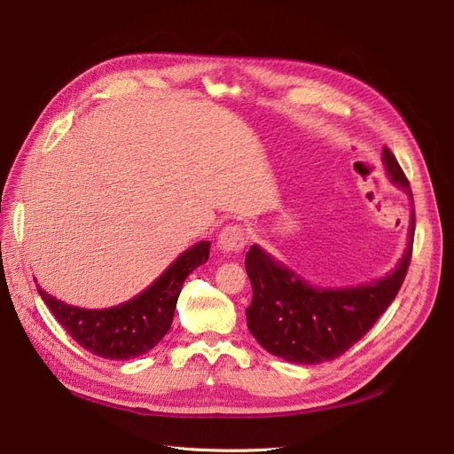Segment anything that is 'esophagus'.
I'll list each match as a JSON object with an SVG mask.
<instances>
[{
  "label": "esophagus",
  "mask_w": 454,
  "mask_h": 454,
  "mask_svg": "<svg viewBox=\"0 0 454 454\" xmlns=\"http://www.w3.org/2000/svg\"><path fill=\"white\" fill-rule=\"evenodd\" d=\"M247 242H248L247 231L240 225H227L217 237L219 248L227 254H239L247 247Z\"/></svg>",
  "instance_id": "obj_1"
}]
</instances>
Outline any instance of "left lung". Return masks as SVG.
Instances as JSON below:
<instances>
[{
  "mask_svg": "<svg viewBox=\"0 0 454 454\" xmlns=\"http://www.w3.org/2000/svg\"><path fill=\"white\" fill-rule=\"evenodd\" d=\"M389 179L411 192L404 171L389 148H383ZM416 215L403 260L387 278L350 289H316L254 245L247 254L252 302L247 308L250 333L260 345L286 362L317 364L335 360L358 342L389 308L406 278L412 258Z\"/></svg>",
  "mask_w": 454,
  "mask_h": 454,
  "instance_id": "1",
  "label": "left lung"
}]
</instances>
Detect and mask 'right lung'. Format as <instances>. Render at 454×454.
Here are the masks:
<instances>
[{
    "instance_id": "add662e5",
    "label": "right lung",
    "mask_w": 454,
    "mask_h": 454,
    "mask_svg": "<svg viewBox=\"0 0 454 454\" xmlns=\"http://www.w3.org/2000/svg\"><path fill=\"white\" fill-rule=\"evenodd\" d=\"M209 242L202 240L176 258L161 278L132 301L107 310H84L55 301L38 286L42 301L63 329L92 355L109 360H129L144 355L168 333L176 298L189 275L206 263Z\"/></svg>"
}]
</instances>
